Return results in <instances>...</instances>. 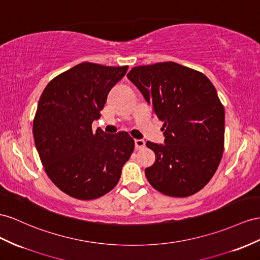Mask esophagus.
Masks as SVG:
<instances>
[{"label":"esophagus","instance_id":"obj_1","mask_svg":"<svg viewBox=\"0 0 260 260\" xmlns=\"http://www.w3.org/2000/svg\"><path fill=\"white\" fill-rule=\"evenodd\" d=\"M145 147V141L144 139H135V148L137 150Z\"/></svg>","mask_w":260,"mask_h":260}]
</instances>
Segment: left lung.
<instances>
[{
	"label": "left lung",
	"instance_id": "left-lung-1",
	"mask_svg": "<svg viewBox=\"0 0 260 260\" xmlns=\"http://www.w3.org/2000/svg\"><path fill=\"white\" fill-rule=\"evenodd\" d=\"M127 78L164 122L165 144L147 142L156 155L145 169L157 191L184 198L208 183L224 150V106L202 72L176 62L133 68Z\"/></svg>",
	"mask_w": 260,
	"mask_h": 260
}]
</instances>
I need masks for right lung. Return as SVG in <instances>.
I'll use <instances>...</instances> for the list:
<instances>
[{"label":"right lung","instance_id":"right-lung-1","mask_svg":"<svg viewBox=\"0 0 260 260\" xmlns=\"http://www.w3.org/2000/svg\"><path fill=\"white\" fill-rule=\"evenodd\" d=\"M128 67L82 62L54 78L39 99L32 134L46 174L57 187L79 200L110 192L134 150L127 133L92 132L109 92Z\"/></svg>","mask_w":260,"mask_h":260}]
</instances>
